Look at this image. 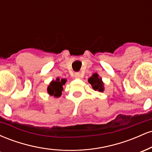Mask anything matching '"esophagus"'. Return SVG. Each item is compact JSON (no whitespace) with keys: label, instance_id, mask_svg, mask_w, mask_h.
Segmentation results:
<instances>
[{"label":"esophagus","instance_id":"esophagus-1","mask_svg":"<svg viewBox=\"0 0 152 152\" xmlns=\"http://www.w3.org/2000/svg\"><path fill=\"white\" fill-rule=\"evenodd\" d=\"M81 74H80L79 72L75 73V78H81Z\"/></svg>","mask_w":152,"mask_h":152}]
</instances>
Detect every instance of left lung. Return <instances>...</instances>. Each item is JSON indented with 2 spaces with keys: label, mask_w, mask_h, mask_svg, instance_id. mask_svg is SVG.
<instances>
[{
  "label": "left lung",
  "mask_w": 152,
  "mask_h": 152,
  "mask_svg": "<svg viewBox=\"0 0 152 152\" xmlns=\"http://www.w3.org/2000/svg\"><path fill=\"white\" fill-rule=\"evenodd\" d=\"M88 83L91 84L94 90L103 92V91H104V83L102 81V78L99 77L98 74H94L91 77L88 78Z\"/></svg>",
  "instance_id": "1"
}]
</instances>
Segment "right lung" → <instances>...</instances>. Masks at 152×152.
I'll return each instance as SVG.
<instances>
[{
    "mask_svg": "<svg viewBox=\"0 0 152 152\" xmlns=\"http://www.w3.org/2000/svg\"><path fill=\"white\" fill-rule=\"evenodd\" d=\"M66 81V80L64 78L60 80L58 78L56 81H52L48 87V93L50 96H53L57 98L61 96L63 91V85L65 84Z\"/></svg>",
    "mask_w": 152,
    "mask_h": 152,
    "instance_id": "right-lung-1",
    "label": "right lung"
}]
</instances>
